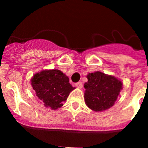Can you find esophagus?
Returning a JSON list of instances; mask_svg holds the SVG:
<instances>
[{
  "label": "esophagus",
  "instance_id": "esophagus-1",
  "mask_svg": "<svg viewBox=\"0 0 148 148\" xmlns=\"http://www.w3.org/2000/svg\"><path fill=\"white\" fill-rule=\"evenodd\" d=\"M75 85L77 88H79V89H82L83 87V84L81 82H79L76 83Z\"/></svg>",
  "mask_w": 148,
  "mask_h": 148
}]
</instances>
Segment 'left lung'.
<instances>
[{
  "label": "left lung",
  "mask_w": 148,
  "mask_h": 148,
  "mask_svg": "<svg viewBox=\"0 0 148 148\" xmlns=\"http://www.w3.org/2000/svg\"><path fill=\"white\" fill-rule=\"evenodd\" d=\"M86 77L84 99L88 107L95 112H102L112 107L122 89V82L101 71L89 73Z\"/></svg>",
  "instance_id": "1"
}]
</instances>
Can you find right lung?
Returning a JSON list of instances; mask_svg holds the SVG:
<instances>
[{
    "label": "right lung",
    "instance_id": "add662e5",
    "mask_svg": "<svg viewBox=\"0 0 148 148\" xmlns=\"http://www.w3.org/2000/svg\"><path fill=\"white\" fill-rule=\"evenodd\" d=\"M31 81L38 99L51 110L62 107L70 92L75 89L69 77L58 69L44 70L34 74Z\"/></svg>",
    "mask_w": 148,
    "mask_h": 148
}]
</instances>
